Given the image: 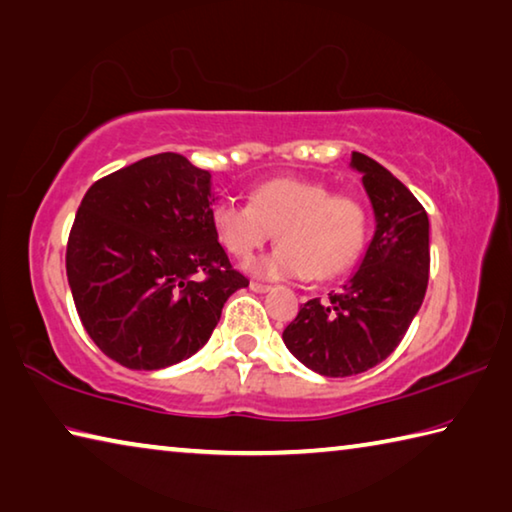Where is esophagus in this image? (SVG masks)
<instances>
[{
	"instance_id": "obj_1",
	"label": "esophagus",
	"mask_w": 512,
	"mask_h": 512,
	"mask_svg": "<svg viewBox=\"0 0 512 512\" xmlns=\"http://www.w3.org/2000/svg\"><path fill=\"white\" fill-rule=\"evenodd\" d=\"M250 289H253V291H257V293H266V291H271L273 287H271V284H264V282H250Z\"/></svg>"
}]
</instances>
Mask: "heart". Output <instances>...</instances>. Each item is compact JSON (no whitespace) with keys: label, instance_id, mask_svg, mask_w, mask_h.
I'll return each mask as SVG.
<instances>
[{"label":"heart","instance_id":"b5f03b06","mask_svg":"<svg viewBox=\"0 0 512 512\" xmlns=\"http://www.w3.org/2000/svg\"><path fill=\"white\" fill-rule=\"evenodd\" d=\"M368 210L357 196L332 194L325 183L277 176L257 185L248 205L221 201L212 207L216 237L237 259L253 257L273 237L271 255L250 264L262 277L329 280L354 264L368 239Z\"/></svg>","mask_w":512,"mask_h":512}]
</instances>
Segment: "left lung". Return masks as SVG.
<instances>
[{
    "label": "left lung",
    "mask_w": 512,
    "mask_h": 512,
    "mask_svg": "<svg viewBox=\"0 0 512 512\" xmlns=\"http://www.w3.org/2000/svg\"><path fill=\"white\" fill-rule=\"evenodd\" d=\"M375 210L377 230L339 293L300 305L284 345L318 375L350 377L375 368L404 339L429 284V216L418 198L368 155L352 153Z\"/></svg>",
    "instance_id": "left-lung-1"
}]
</instances>
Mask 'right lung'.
<instances>
[{
	"label": "right lung",
	"instance_id": "right-lung-1",
	"mask_svg": "<svg viewBox=\"0 0 512 512\" xmlns=\"http://www.w3.org/2000/svg\"><path fill=\"white\" fill-rule=\"evenodd\" d=\"M210 171L158 153L94 183L67 239V280L90 339L131 370L189 359L248 277L212 228Z\"/></svg>",
	"mask_w": 512,
	"mask_h": 512
}]
</instances>
